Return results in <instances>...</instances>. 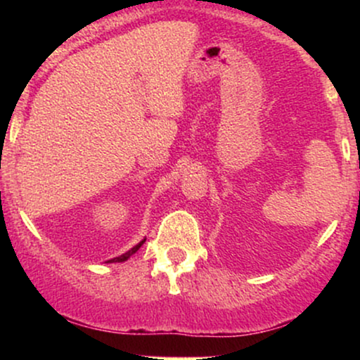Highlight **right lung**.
I'll list each match as a JSON object with an SVG mask.
<instances>
[{"label": "right lung", "instance_id": "right-lung-1", "mask_svg": "<svg viewBox=\"0 0 360 360\" xmlns=\"http://www.w3.org/2000/svg\"><path fill=\"white\" fill-rule=\"evenodd\" d=\"M143 242H146V238H143V240H142V242H139V243H137V245H135V247H131V249H130V250H128V252H125V254H123V255H120V257L110 259V260H108V262H125V260H127L128 257H131V255H134V254H135V252H137V250L140 249V247H142V243H143Z\"/></svg>", "mask_w": 360, "mask_h": 360}]
</instances>
